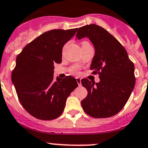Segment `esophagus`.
I'll use <instances>...</instances> for the list:
<instances>
[{
	"instance_id": "obj_1",
	"label": "esophagus",
	"mask_w": 148,
	"mask_h": 148,
	"mask_svg": "<svg viewBox=\"0 0 148 148\" xmlns=\"http://www.w3.org/2000/svg\"><path fill=\"white\" fill-rule=\"evenodd\" d=\"M76 81L78 83V86H81V79L79 78H76Z\"/></svg>"
}]
</instances>
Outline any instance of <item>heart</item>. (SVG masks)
Wrapping results in <instances>:
<instances>
[{
    "instance_id": "1",
    "label": "heart",
    "mask_w": 148,
    "mask_h": 148,
    "mask_svg": "<svg viewBox=\"0 0 148 148\" xmlns=\"http://www.w3.org/2000/svg\"><path fill=\"white\" fill-rule=\"evenodd\" d=\"M84 43H85V42H84Z\"/></svg>"
}]
</instances>
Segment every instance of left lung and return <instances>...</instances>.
<instances>
[{
	"instance_id": "obj_1",
	"label": "left lung",
	"mask_w": 148,
	"mask_h": 148,
	"mask_svg": "<svg viewBox=\"0 0 148 148\" xmlns=\"http://www.w3.org/2000/svg\"><path fill=\"white\" fill-rule=\"evenodd\" d=\"M85 37L95 49L90 69L99 73L100 81L81 80L88 91L81 105L91 117H111L121 110L134 88V65L123 46L102 27L91 24L80 27L76 38Z\"/></svg>"
}]
</instances>
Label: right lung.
Returning a JSON list of instances; mask_svg holds the SVG:
<instances>
[{
  "instance_id": "add662e5",
  "label": "right lung",
  "mask_w": 148,
  "mask_h": 148,
  "mask_svg": "<svg viewBox=\"0 0 148 148\" xmlns=\"http://www.w3.org/2000/svg\"><path fill=\"white\" fill-rule=\"evenodd\" d=\"M77 29L47 31L28 43L16 57L12 83L23 108L36 119L58 118L67 98L78 86L72 76L54 80V64L62 62L63 46Z\"/></svg>"
}]
</instances>
